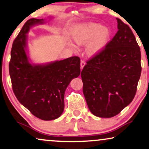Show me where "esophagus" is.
I'll return each instance as SVG.
<instances>
[{
  "instance_id": "obj_1",
  "label": "esophagus",
  "mask_w": 149,
  "mask_h": 149,
  "mask_svg": "<svg viewBox=\"0 0 149 149\" xmlns=\"http://www.w3.org/2000/svg\"><path fill=\"white\" fill-rule=\"evenodd\" d=\"M85 65H86V63H85L84 61L81 60V62H80V66H81V70H82L83 68H84V67Z\"/></svg>"
}]
</instances>
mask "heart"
Returning <instances> with one entry per match:
<instances>
[{
	"instance_id": "obj_1",
	"label": "heart",
	"mask_w": 149,
	"mask_h": 149,
	"mask_svg": "<svg viewBox=\"0 0 149 149\" xmlns=\"http://www.w3.org/2000/svg\"><path fill=\"white\" fill-rule=\"evenodd\" d=\"M111 36L108 27L102 26L100 24L88 23L77 26L73 30L72 38L78 45H84L88 43L86 52L89 56H94L100 53Z\"/></svg>"
}]
</instances>
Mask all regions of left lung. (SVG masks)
Listing matches in <instances>:
<instances>
[{
	"instance_id": "left-lung-1",
	"label": "left lung",
	"mask_w": 149,
	"mask_h": 149,
	"mask_svg": "<svg viewBox=\"0 0 149 149\" xmlns=\"http://www.w3.org/2000/svg\"><path fill=\"white\" fill-rule=\"evenodd\" d=\"M117 21L116 34L81 72L88 107L99 117L116 116L132 101L141 74V53L134 35L128 25Z\"/></svg>"
}]
</instances>
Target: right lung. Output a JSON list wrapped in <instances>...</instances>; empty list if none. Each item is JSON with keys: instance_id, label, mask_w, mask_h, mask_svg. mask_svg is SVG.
I'll return each instance as SVG.
<instances>
[{"instance_id": "1", "label": "right lung", "mask_w": 149, "mask_h": 149, "mask_svg": "<svg viewBox=\"0 0 149 149\" xmlns=\"http://www.w3.org/2000/svg\"><path fill=\"white\" fill-rule=\"evenodd\" d=\"M43 19L27 21L14 40L9 68L16 98L31 113L42 120L58 118L64 110L65 91L80 74V59L74 56L41 65H32L26 53V33Z\"/></svg>"}]
</instances>
